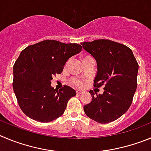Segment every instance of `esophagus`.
<instances>
[{
  "label": "esophagus",
  "instance_id": "obj_1",
  "mask_svg": "<svg viewBox=\"0 0 151 151\" xmlns=\"http://www.w3.org/2000/svg\"><path fill=\"white\" fill-rule=\"evenodd\" d=\"M76 92H77V94H82L83 91L81 90V89H77V90H76Z\"/></svg>",
  "mask_w": 151,
  "mask_h": 151
}]
</instances>
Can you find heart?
<instances>
[{
  "label": "heart",
  "mask_w": 151,
  "mask_h": 151,
  "mask_svg": "<svg viewBox=\"0 0 151 151\" xmlns=\"http://www.w3.org/2000/svg\"><path fill=\"white\" fill-rule=\"evenodd\" d=\"M71 83H72L74 85L77 86H79V87H83V86H84L83 81H82V80L80 78H77V77L72 78V80H71Z\"/></svg>",
  "instance_id": "1"
}]
</instances>
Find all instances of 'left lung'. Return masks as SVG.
<instances>
[{
    "mask_svg": "<svg viewBox=\"0 0 151 151\" xmlns=\"http://www.w3.org/2000/svg\"><path fill=\"white\" fill-rule=\"evenodd\" d=\"M97 62L94 86L104 84L103 94L89 91L92 100L83 107L88 117L99 123L114 121L128 111L137 88L138 64L131 49L110 40L81 43Z\"/></svg>",
    "mask_w": 151,
    "mask_h": 151,
    "instance_id": "left-lung-1",
    "label": "left lung"
}]
</instances>
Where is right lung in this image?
<instances>
[{"instance_id":"add662e5","label":"right lung","mask_w":151,"mask_h":151,"mask_svg":"<svg viewBox=\"0 0 151 151\" xmlns=\"http://www.w3.org/2000/svg\"><path fill=\"white\" fill-rule=\"evenodd\" d=\"M82 50L77 43L46 40L24 49L13 65V88L19 105L31 119L49 123L62 116L76 91L51 86L52 76L61 74L68 59Z\"/></svg>"}]
</instances>
